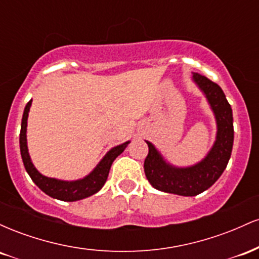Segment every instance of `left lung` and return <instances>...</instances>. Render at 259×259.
<instances>
[{
  "instance_id": "left-lung-1",
  "label": "left lung",
  "mask_w": 259,
  "mask_h": 259,
  "mask_svg": "<svg viewBox=\"0 0 259 259\" xmlns=\"http://www.w3.org/2000/svg\"><path fill=\"white\" fill-rule=\"evenodd\" d=\"M192 80L214 113L217 136L212 148L201 162L181 168L168 163L154 145L146 141L148 154L144 163L145 174L154 189L180 196H196L209 189L227 168L234 144L233 109L221 86L198 73H192Z\"/></svg>"
}]
</instances>
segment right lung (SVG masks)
Here are the masks:
<instances>
[{
	"label": "right lung",
	"mask_w": 259,
	"mask_h": 259,
	"mask_svg": "<svg viewBox=\"0 0 259 259\" xmlns=\"http://www.w3.org/2000/svg\"><path fill=\"white\" fill-rule=\"evenodd\" d=\"M31 102L32 100L29 101L24 108L19 135L20 154H22V159L23 163H24L25 170L30 175L31 180L36 184L38 189L42 190L45 194L49 195L50 197L57 198V200L61 201H79L82 200V198L90 197V196L99 192L102 189V186L105 185L107 178H108L109 169H111L113 160L125 150L130 141H126L124 144L111 148L105 154V157L100 160V163L95 167L94 170L89 175L82 178V179L67 181L45 177L32 164L30 156H29L28 144H26V126H28V115L29 111H30Z\"/></svg>",
	"instance_id": "obj_1"
}]
</instances>
